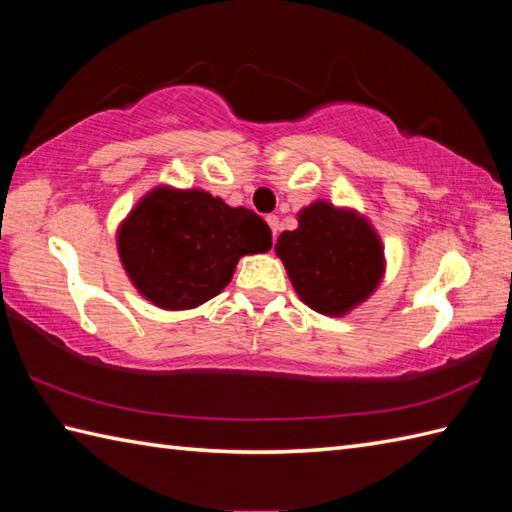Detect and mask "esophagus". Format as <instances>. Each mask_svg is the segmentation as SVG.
<instances>
[{"mask_svg": "<svg viewBox=\"0 0 512 512\" xmlns=\"http://www.w3.org/2000/svg\"><path fill=\"white\" fill-rule=\"evenodd\" d=\"M266 222L270 226V231H273V237L277 239V235H279V217L277 215H266Z\"/></svg>", "mask_w": 512, "mask_h": 512, "instance_id": "esophagus-1", "label": "esophagus"}]
</instances>
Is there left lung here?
<instances>
[{"label":"left lung","mask_w":512,"mask_h":512,"mask_svg":"<svg viewBox=\"0 0 512 512\" xmlns=\"http://www.w3.org/2000/svg\"><path fill=\"white\" fill-rule=\"evenodd\" d=\"M277 255L301 301L341 317L365 301L385 273L380 237L356 211L314 202L299 213V228L277 239Z\"/></svg>","instance_id":"obj_1"}]
</instances>
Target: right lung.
Masks as SVG:
<instances>
[{
	"label": "right lung",
	"instance_id": "1",
	"mask_svg": "<svg viewBox=\"0 0 512 512\" xmlns=\"http://www.w3.org/2000/svg\"><path fill=\"white\" fill-rule=\"evenodd\" d=\"M270 246L273 233L262 217L200 189L158 187L118 228V255L129 279L165 310L195 308L220 295L239 257Z\"/></svg>",
	"mask_w": 512,
	"mask_h": 512
}]
</instances>
